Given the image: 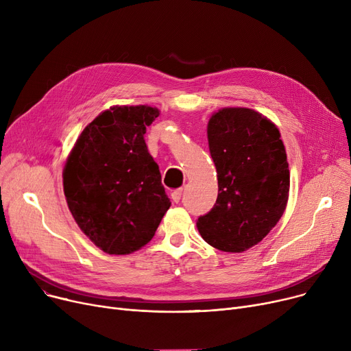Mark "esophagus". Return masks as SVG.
Segmentation results:
<instances>
[{
	"label": "esophagus",
	"instance_id": "34e87169",
	"mask_svg": "<svg viewBox=\"0 0 351 351\" xmlns=\"http://www.w3.org/2000/svg\"><path fill=\"white\" fill-rule=\"evenodd\" d=\"M171 197H172V200L175 202V204H178V202L180 200V197H182V189H176V191H173L172 193H171Z\"/></svg>",
	"mask_w": 351,
	"mask_h": 351
}]
</instances>
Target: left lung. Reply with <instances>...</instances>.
Returning <instances> with one entry per match:
<instances>
[{
    "label": "left lung",
    "mask_w": 351,
    "mask_h": 351,
    "mask_svg": "<svg viewBox=\"0 0 351 351\" xmlns=\"http://www.w3.org/2000/svg\"><path fill=\"white\" fill-rule=\"evenodd\" d=\"M217 199L197 219L210 246L241 253L259 243L283 216L290 172L278 126L249 108H223L208 123Z\"/></svg>",
    "instance_id": "8db88e82"
}]
</instances>
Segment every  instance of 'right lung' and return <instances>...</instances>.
<instances>
[{"label":"right lung","mask_w":351,"mask_h":351,"mask_svg":"<svg viewBox=\"0 0 351 351\" xmlns=\"http://www.w3.org/2000/svg\"><path fill=\"white\" fill-rule=\"evenodd\" d=\"M159 109L110 106L80 135L62 172L68 208L81 230L109 254H129L154 237L171 206L146 128Z\"/></svg>","instance_id":"1"}]
</instances>
